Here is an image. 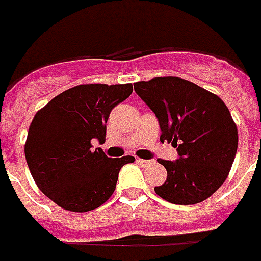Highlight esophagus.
<instances>
[{"mask_svg": "<svg viewBox=\"0 0 261 261\" xmlns=\"http://www.w3.org/2000/svg\"><path fill=\"white\" fill-rule=\"evenodd\" d=\"M138 162L142 166H150V165H152V164H154V161H151V160H142V158H139Z\"/></svg>", "mask_w": 261, "mask_h": 261, "instance_id": "obj_1", "label": "esophagus"}]
</instances>
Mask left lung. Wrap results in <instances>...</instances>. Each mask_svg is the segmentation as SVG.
I'll return each instance as SVG.
<instances>
[{"label":"left lung","instance_id":"1","mask_svg":"<svg viewBox=\"0 0 261 261\" xmlns=\"http://www.w3.org/2000/svg\"><path fill=\"white\" fill-rule=\"evenodd\" d=\"M154 111L161 142L172 143L179 160H158L168 172L156 195L176 205H194L220 189L238 148V129L224 101L179 77H156L133 84Z\"/></svg>","mask_w":261,"mask_h":261}]
</instances>
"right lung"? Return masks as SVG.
<instances>
[{"instance_id": "right-lung-1", "label": "right lung", "mask_w": 261, "mask_h": 261, "mask_svg": "<svg viewBox=\"0 0 261 261\" xmlns=\"http://www.w3.org/2000/svg\"><path fill=\"white\" fill-rule=\"evenodd\" d=\"M132 91V84H82L37 111L24 155L37 187L56 205L88 212L113 195L119 169L135 158H109L100 148L92 150V139L105 142L111 110Z\"/></svg>"}]
</instances>
